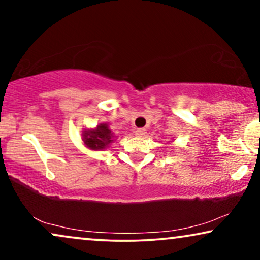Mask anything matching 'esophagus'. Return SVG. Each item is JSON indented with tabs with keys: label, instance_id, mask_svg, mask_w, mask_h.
Here are the masks:
<instances>
[{
	"label": "esophagus",
	"instance_id": "34e87169",
	"mask_svg": "<svg viewBox=\"0 0 260 260\" xmlns=\"http://www.w3.org/2000/svg\"><path fill=\"white\" fill-rule=\"evenodd\" d=\"M136 135L138 137H143L145 135V129H137L136 130Z\"/></svg>",
	"mask_w": 260,
	"mask_h": 260
}]
</instances>
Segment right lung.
<instances>
[{
  "mask_svg": "<svg viewBox=\"0 0 260 260\" xmlns=\"http://www.w3.org/2000/svg\"><path fill=\"white\" fill-rule=\"evenodd\" d=\"M84 142L88 148L93 149V150L104 149L106 145L112 142L111 130H109L106 124H99L95 130L85 131Z\"/></svg>",
  "mask_w": 260,
  "mask_h": 260,
  "instance_id": "right-lung-1",
  "label": "right lung"
}]
</instances>
